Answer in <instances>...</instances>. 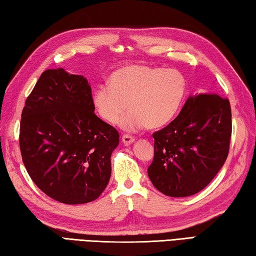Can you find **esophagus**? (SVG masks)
<instances>
[{
  "label": "esophagus",
  "mask_w": 256,
  "mask_h": 256,
  "mask_svg": "<svg viewBox=\"0 0 256 256\" xmlns=\"http://www.w3.org/2000/svg\"><path fill=\"white\" fill-rule=\"evenodd\" d=\"M134 141H135V138H134L133 136H131V135L125 134V135H123V136H122V142H123L125 145L132 144Z\"/></svg>",
  "instance_id": "esophagus-1"
}]
</instances>
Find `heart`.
<instances>
[{"mask_svg": "<svg viewBox=\"0 0 256 256\" xmlns=\"http://www.w3.org/2000/svg\"><path fill=\"white\" fill-rule=\"evenodd\" d=\"M185 94L184 78L174 70L128 65L115 71L108 85H98L92 94L95 111L110 124L122 118L124 131L148 126L158 128L173 120Z\"/></svg>", "mask_w": 256, "mask_h": 256, "instance_id": "heart-1", "label": "heart"}]
</instances>
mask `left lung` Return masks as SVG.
Returning a JSON list of instances; mask_svg holds the SVG:
<instances>
[{
    "label": "left lung",
    "instance_id": "obj_1",
    "mask_svg": "<svg viewBox=\"0 0 256 256\" xmlns=\"http://www.w3.org/2000/svg\"><path fill=\"white\" fill-rule=\"evenodd\" d=\"M231 135L228 100L191 95L175 120L153 133L154 158L148 168L152 184L172 198L202 191L223 166Z\"/></svg>",
    "mask_w": 256,
    "mask_h": 256
}]
</instances>
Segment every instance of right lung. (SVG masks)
<instances>
[{
	"mask_svg": "<svg viewBox=\"0 0 256 256\" xmlns=\"http://www.w3.org/2000/svg\"><path fill=\"white\" fill-rule=\"evenodd\" d=\"M94 110L88 80L61 68L44 71L25 101L20 125L24 166L55 201L92 202L111 178L120 134Z\"/></svg>",
	"mask_w": 256,
	"mask_h": 256,
	"instance_id": "right-lung-1",
	"label": "right lung"
}]
</instances>
